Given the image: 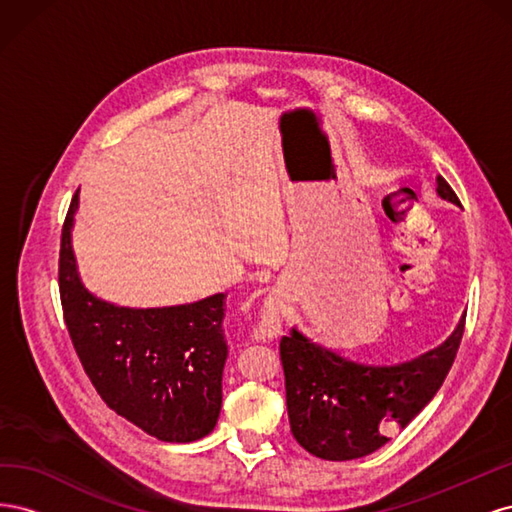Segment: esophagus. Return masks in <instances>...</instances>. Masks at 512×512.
Here are the masks:
<instances>
[{"label":"esophagus","mask_w":512,"mask_h":512,"mask_svg":"<svg viewBox=\"0 0 512 512\" xmlns=\"http://www.w3.org/2000/svg\"><path fill=\"white\" fill-rule=\"evenodd\" d=\"M280 333V320H277V316L273 312H262L260 314V320H258V327H256V337H273Z\"/></svg>","instance_id":"esophagus-1"}]
</instances>
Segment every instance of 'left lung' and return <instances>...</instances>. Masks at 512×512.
<instances>
[{"label":"left lung","instance_id":"left-lung-1","mask_svg":"<svg viewBox=\"0 0 512 512\" xmlns=\"http://www.w3.org/2000/svg\"><path fill=\"white\" fill-rule=\"evenodd\" d=\"M438 196L459 205L438 177ZM463 322L438 348L399 365H367L292 329L280 342L290 431L307 453L350 461L378 451L440 391L457 356Z\"/></svg>","mask_w":512,"mask_h":512}]
</instances>
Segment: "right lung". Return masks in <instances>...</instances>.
<instances>
[{
    "mask_svg": "<svg viewBox=\"0 0 512 512\" xmlns=\"http://www.w3.org/2000/svg\"><path fill=\"white\" fill-rule=\"evenodd\" d=\"M76 190L59 250V297L85 374L104 404L162 442H194L218 423L226 294L173 307H119L91 294L76 271L72 222Z\"/></svg>",
    "mask_w": 512,
    "mask_h": 512,
    "instance_id": "1",
    "label": "right lung"
}]
</instances>
